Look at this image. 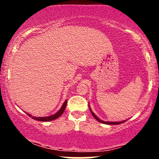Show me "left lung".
I'll use <instances>...</instances> for the list:
<instances>
[{
	"label": "left lung",
	"mask_w": 159,
	"mask_h": 159,
	"mask_svg": "<svg viewBox=\"0 0 159 159\" xmlns=\"http://www.w3.org/2000/svg\"><path fill=\"white\" fill-rule=\"evenodd\" d=\"M90 111H91V114H92L93 116L94 117H95V119L97 120L98 122H100V123H102L108 124V125H118V124L123 123H124V122H125V121H122V122H105V121H102V120H101L100 119H98L97 116H96V115H95V114H93V113L92 112V111H91L90 108Z\"/></svg>",
	"instance_id": "left-lung-1"
}]
</instances>
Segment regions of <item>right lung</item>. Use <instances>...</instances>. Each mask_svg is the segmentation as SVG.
Returning <instances> with one entry per match:
<instances>
[{"instance_id":"right-lung-1","label":"right lung","mask_w":159,"mask_h":159,"mask_svg":"<svg viewBox=\"0 0 159 159\" xmlns=\"http://www.w3.org/2000/svg\"><path fill=\"white\" fill-rule=\"evenodd\" d=\"M66 104H67V101L66 100V101L64 102V103H63V105H62L61 108L60 109V111L55 114L52 115V116H44V117H36V116H32V119L36 120H39V121H52V120H55V119H57V118L59 117V116H61V115H62V114H63V111H65L66 106ZM27 115L30 116H31L30 114H27Z\"/></svg>"}]
</instances>
